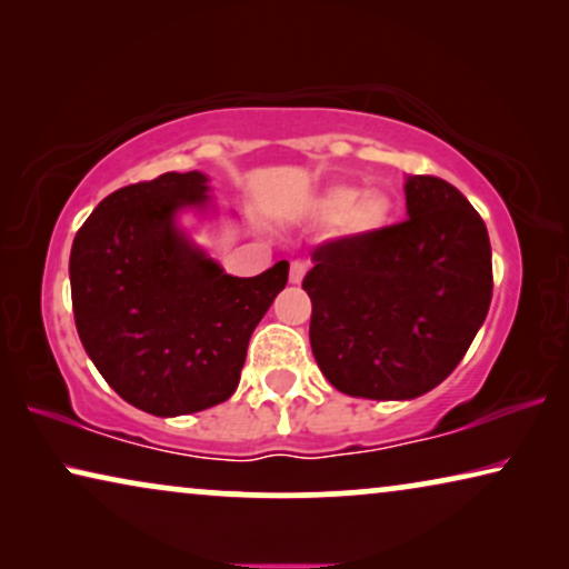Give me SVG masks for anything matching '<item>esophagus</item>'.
<instances>
[{"label": "esophagus", "mask_w": 569, "mask_h": 569, "mask_svg": "<svg viewBox=\"0 0 569 569\" xmlns=\"http://www.w3.org/2000/svg\"><path fill=\"white\" fill-rule=\"evenodd\" d=\"M306 271H308V263H306V261H292V267H290V282H292V284H300L302 277H306Z\"/></svg>", "instance_id": "esophagus-1"}]
</instances>
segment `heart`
I'll return each mask as SVG.
<instances>
[{"label":"heart","mask_w":569,"mask_h":569,"mask_svg":"<svg viewBox=\"0 0 569 569\" xmlns=\"http://www.w3.org/2000/svg\"><path fill=\"white\" fill-rule=\"evenodd\" d=\"M323 212L333 222H345L352 230L380 228L391 214V204L380 193H365L355 186H337L323 201Z\"/></svg>","instance_id":"obj_1"}]
</instances>
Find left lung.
<instances>
[{
    "label": "left lung",
    "instance_id": "obj_1",
    "mask_svg": "<svg viewBox=\"0 0 569 569\" xmlns=\"http://www.w3.org/2000/svg\"><path fill=\"white\" fill-rule=\"evenodd\" d=\"M407 220L326 240L302 290L310 347L341 393L417 399L463 360L492 302L487 224L456 186L409 176Z\"/></svg>",
    "mask_w": 569,
    "mask_h": 569
}]
</instances>
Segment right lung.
Here are the masks:
<instances>
[{"label": "right lung", "instance_id": "add662e5", "mask_svg": "<svg viewBox=\"0 0 569 569\" xmlns=\"http://www.w3.org/2000/svg\"><path fill=\"white\" fill-rule=\"evenodd\" d=\"M207 176L162 173L113 191L77 230L69 256L77 333L131 407L178 417L228 401L248 339L287 284L290 263L230 277L176 214L207 204Z\"/></svg>", "mask_w": 569, "mask_h": 569}]
</instances>
